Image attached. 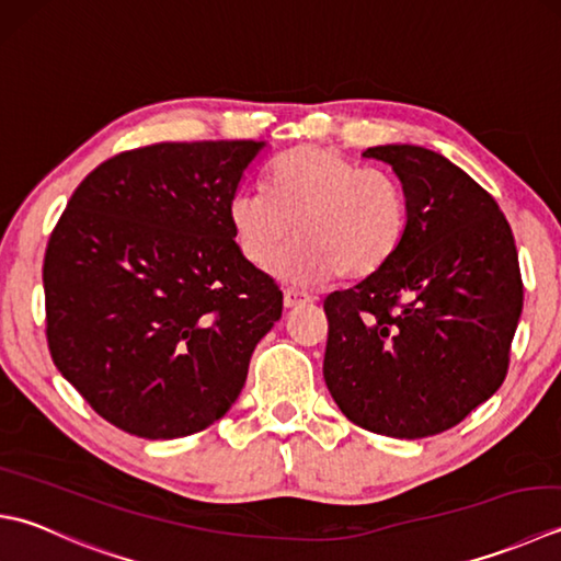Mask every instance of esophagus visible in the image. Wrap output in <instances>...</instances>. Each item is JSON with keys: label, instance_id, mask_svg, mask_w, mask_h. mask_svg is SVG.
Listing matches in <instances>:
<instances>
[{"label": "esophagus", "instance_id": "obj_1", "mask_svg": "<svg viewBox=\"0 0 561 561\" xmlns=\"http://www.w3.org/2000/svg\"><path fill=\"white\" fill-rule=\"evenodd\" d=\"M306 301H313V296L301 291V289H294V287L284 289V306H287V309H294V306L306 304Z\"/></svg>", "mask_w": 561, "mask_h": 561}]
</instances>
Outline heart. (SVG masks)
I'll return each mask as SVG.
<instances>
[{
	"instance_id": "1",
	"label": "heart",
	"mask_w": 561,
	"mask_h": 561,
	"mask_svg": "<svg viewBox=\"0 0 561 561\" xmlns=\"http://www.w3.org/2000/svg\"><path fill=\"white\" fill-rule=\"evenodd\" d=\"M243 257L260 270L277 260L296 282L337 274L367 279L397 257L409 230V199L393 174L365 168L325 146H299L272 162L267 192H238L228 204Z\"/></svg>"
}]
</instances>
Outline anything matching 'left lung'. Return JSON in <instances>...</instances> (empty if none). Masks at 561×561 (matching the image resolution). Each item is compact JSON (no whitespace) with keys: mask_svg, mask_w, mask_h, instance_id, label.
<instances>
[{"mask_svg":"<svg viewBox=\"0 0 561 561\" xmlns=\"http://www.w3.org/2000/svg\"><path fill=\"white\" fill-rule=\"evenodd\" d=\"M409 199L387 267L325 296V387L347 421L419 440L455 427L506 379L523 311L513 230L465 170L419 146H377Z\"/></svg>","mask_w":561,"mask_h":561,"instance_id":"obj_1","label":"left lung"}]
</instances>
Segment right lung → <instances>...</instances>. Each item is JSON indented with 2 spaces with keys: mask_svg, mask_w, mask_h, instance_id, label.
<instances>
[{
  "mask_svg": "<svg viewBox=\"0 0 561 561\" xmlns=\"http://www.w3.org/2000/svg\"><path fill=\"white\" fill-rule=\"evenodd\" d=\"M260 140L156 142L99 164L55 224L46 337L60 375L118 431L172 440L238 399L282 291L243 257L228 204Z\"/></svg>",
  "mask_w": 561,
  "mask_h": 561,
  "instance_id": "right-lung-1",
  "label": "right lung"
}]
</instances>
